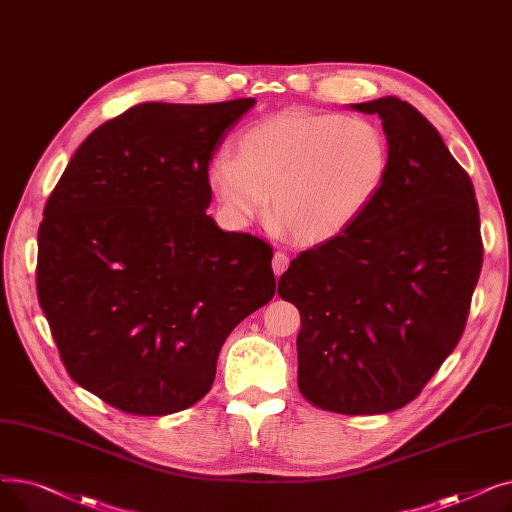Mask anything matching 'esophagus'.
Returning a JSON list of instances; mask_svg holds the SVG:
<instances>
[{
    "instance_id": "34e87169",
    "label": "esophagus",
    "mask_w": 512,
    "mask_h": 512,
    "mask_svg": "<svg viewBox=\"0 0 512 512\" xmlns=\"http://www.w3.org/2000/svg\"><path fill=\"white\" fill-rule=\"evenodd\" d=\"M288 261H290V259H288L284 253H280V251L274 255L272 267H274V274H276V276H282V274H284V270L288 267Z\"/></svg>"
}]
</instances>
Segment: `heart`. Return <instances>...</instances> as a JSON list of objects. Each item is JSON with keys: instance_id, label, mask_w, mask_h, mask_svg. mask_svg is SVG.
Masks as SVG:
<instances>
[{"instance_id": "heart-1", "label": "heart", "mask_w": 512, "mask_h": 512, "mask_svg": "<svg viewBox=\"0 0 512 512\" xmlns=\"http://www.w3.org/2000/svg\"><path fill=\"white\" fill-rule=\"evenodd\" d=\"M388 166V141L369 120L286 110L242 130L236 155H215L207 180L232 222H253L270 195L274 222L301 245H319L355 224Z\"/></svg>"}]
</instances>
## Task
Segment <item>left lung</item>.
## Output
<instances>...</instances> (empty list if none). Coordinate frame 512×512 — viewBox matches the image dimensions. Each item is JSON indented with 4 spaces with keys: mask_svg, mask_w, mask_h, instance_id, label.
I'll use <instances>...</instances> for the list:
<instances>
[{
    "mask_svg": "<svg viewBox=\"0 0 512 512\" xmlns=\"http://www.w3.org/2000/svg\"><path fill=\"white\" fill-rule=\"evenodd\" d=\"M353 110L382 118L384 184L355 224L292 259L278 294L301 313V394L380 415L415 400L459 344L483 245L473 182L434 124L398 97Z\"/></svg>",
    "mask_w": 512,
    "mask_h": 512,
    "instance_id": "obj_1",
    "label": "left lung"
}]
</instances>
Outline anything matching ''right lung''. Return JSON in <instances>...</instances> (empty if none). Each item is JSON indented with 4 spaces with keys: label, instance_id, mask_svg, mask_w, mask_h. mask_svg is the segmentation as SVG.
Returning <instances> with one entry per match:
<instances>
[{
    "label": "right lung",
    "instance_id": "obj_1",
    "mask_svg": "<svg viewBox=\"0 0 512 512\" xmlns=\"http://www.w3.org/2000/svg\"><path fill=\"white\" fill-rule=\"evenodd\" d=\"M253 105H134L89 134L47 199L39 305L70 378L118 411L193 407L228 334L274 297L272 247L205 211L209 161Z\"/></svg>",
    "mask_w": 512,
    "mask_h": 512
}]
</instances>
